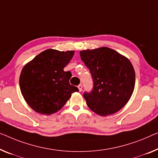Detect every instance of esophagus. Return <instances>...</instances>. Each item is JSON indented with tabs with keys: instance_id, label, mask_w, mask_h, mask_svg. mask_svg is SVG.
<instances>
[{
	"instance_id": "esophagus-1",
	"label": "esophagus",
	"mask_w": 158,
	"mask_h": 158,
	"mask_svg": "<svg viewBox=\"0 0 158 158\" xmlns=\"http://www.w3.org/2000/svg\"><path fill=\"white\" fill-rule=\"evenodd\" d=\"M78 89H79V91H82V85H81V84H79V85L78 86Z\"/></svg>"
}]
</instances>
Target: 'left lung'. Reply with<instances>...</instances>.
<instances>
[{
    "instance_id": "obj_1",
    "label": "left lung",
    "mask_w": 158,
    "mask_h": 158,
    "mask_svg": "<svg viewBox=\"0 0 158 158\" xmlns=\"http://www.w3.org/2000/svg\"><path fill=\"white\" fill-rule=\"evenodd\" d=\"M79 54L94 82L91 92L84 94L87 106L102 116L118 111L130 100L135 87V70L131 61L106 47Z\"/></svg>"
}]
</instances>
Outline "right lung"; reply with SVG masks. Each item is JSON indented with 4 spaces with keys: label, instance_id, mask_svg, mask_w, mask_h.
I'll list each match as a JSON object with an SVG mask.
<instances>
[{
    "label": "right lung",
    "instance_id": "1",
    "mask_svg": "<svg viewBox=\"0 0 158 158\" xmlns=\"http://www.w3.org/2000/svg\"><path fill=\"white\" fill-rule=\"evenodd\" d=\"M74 51L46 49L27 63L20 73V88L29 106L35 111L51 115L64 106L72 93L79 91L69 84L70 72L64 68Z\"/></svg>",
    "mask_w": 158,
    "mask_h": 158
}]
</instances>
